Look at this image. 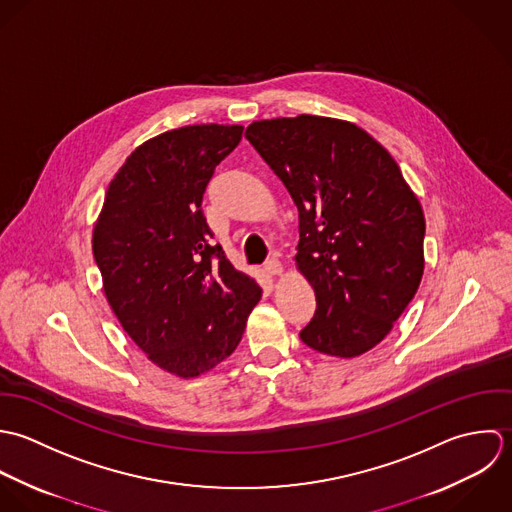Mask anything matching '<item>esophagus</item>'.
<instances>
[{
	"mask_svg": "<svg viewBox=\"0 0 512 512\" xmlns=\"http://www.w3.org/2000/svg\"><path fill=\"white\" fill-rule=\"evenodd\" d=\"M263 271H265L267 275L275 277V275H281V273H283V265L279 263V259H269V261L263 265Z\"/></svg>",
	"mask_w": 512,
	"mask_h": 512,
	"instance_id": "obj_1",
	"label": "esophagus"
}]
</instances>
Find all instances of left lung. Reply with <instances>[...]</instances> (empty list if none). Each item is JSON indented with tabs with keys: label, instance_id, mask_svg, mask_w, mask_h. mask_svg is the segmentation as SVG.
I'll return each mask as SVG.
<instances>
[{
	"label": "left lung",
	"instance_id": "8db88e82",
	"mask_svg": "<svg viewBox=\"0 0 512 512\" xmlns=\"http://www.w3.org/2000/svg\"><path fill=\"white\" fill-rule=\"evenodd\" d=\"M245 138L299 209L297 267L316 310L301 340L354 358L392 330L423 275L425 219L390 152L352 122L259 120Z\"/></svg>",
	"mask_w": 512,
	"mask_h": 512
}]
</instances>
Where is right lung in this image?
I'll use <instances>...</instances> for the list:
<instances>
[{
	"label": "right lung",
	"instance_id": "right-lung-1",
	"mask_svg": "<svg viewBox=\"0 0 512 512\" xmlns=\"http://www.w3.org/2000/svg\"><path fill=\"white\" fill-rule=\"evenodd\" d=\"M241 134L237 124H194L150 138L116 172L93 231L108 305L136 346L180 378L223 362L261 299L211 243L202 211Z\"/></svg>",
	"mask_w": 512,
	"mask_h": 512
}]
</instances>
